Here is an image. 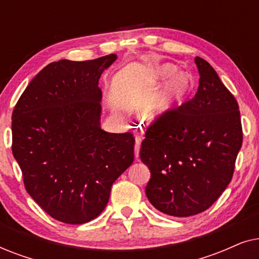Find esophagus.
Here are the masks:
<instances>
[{
  "label": "esophagus",
  "mask_w": 259,
  "mask_h": 259,
  "mask_svg": "<svg viewBox=\"0 0 259 259\" xmlns=\"http://www.w3.org/2000/svg\"><path fill=\"white\" fill-rule=\"evenodd\" d=\"M140 144H141V138L139 136L136 137V146H134V155L138 159L139 157V150H140Z\"/></svg>",
  "instance_id": "esophagus-1"
}]
</instances>
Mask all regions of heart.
Listing matches in <instances>:
<instances>
[{
	"mask_svg": "<svg viewBox=\"0 0 259 259\" xmlns=\"http://www.w3.org/2000/svg\"><path fill=\"white\" fill-rule=\"evenodd\" d=\"M162 90L143 108V116L148 122L164 121L178 113L190 100L193 92L192 81L186 74L178 73L177 67L169 63L159 66L153 74V84L165 82Z\"/></svg>",
	"mask_w": 259,
	"mask_h": 259,
	"instance_id": "obj_1",
	"label": "heart"
}]
</instances>
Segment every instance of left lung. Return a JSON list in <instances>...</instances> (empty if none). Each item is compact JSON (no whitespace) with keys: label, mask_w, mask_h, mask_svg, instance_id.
I'll return each instance as SVG.
<instances>
[{"label":"left lung","mask_w":259,"mask_h":259,"mask_svg":"<svg viewBox=\"0 0 259 259\" xmlns=\"http://www.w3.org/2000/svg\"><path fill=\"white\" fill-rule=\"evenodd\" d=\"M199 86L175 115L148 127L140 159L150 168V203L190 217L207 210L231 182L243 132L236 99L204 59H194Z\"/></svg>","instance_id":"obj_1"}]
</instances>
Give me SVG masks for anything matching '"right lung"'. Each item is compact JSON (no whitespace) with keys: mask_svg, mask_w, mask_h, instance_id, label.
Wrapping results in <instances>:
<instances>
[{"mask_svg":"<svg viewBox=\"0 0 259 259\" xmlns=\"http://www.w3.org/2000/svg\"><path fill=\"white\" fill-rule=\"evenodd\" d=\"M116 60H60L46 66L12 115L13 154L29 196L56 221L83 224L108 203L113 183L132 165L131 133L101 130L99 79Z\"/></svg>","mask_w":259,"mask_h":259,"instance_id":"right-lung-1","label":"right lung"}]
</instances>
